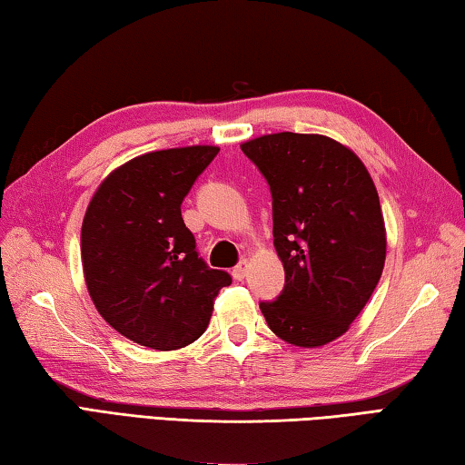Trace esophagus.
Masks as SVG:
<instances>
[{"label":"esophagus","mask_w":465,"mask_h":465,"mask_svg":"<svg viewBox=\"0 0 465 465\" xmlns=\"http://www.w3.org/2000/svg\"><path fill=\"white\" fill-rule=\"evenodd\" d=\"M247 273H249V262L247 259H242V262L232 270V278L237 282H242L247 278Z\"/></svg>","instance_id":"obj_1"}]
</instances>
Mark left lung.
I'll return each mask as SVG.
<instances>
[{
	"mask_svg": "<svg viewBox=\"0 0 465 465\" xmlns=\"http://www.w3.org/2000/svg\"><path fill=\"white\" fill-rule=\"evenodd\" d=\"M270 183L273 245L286 283L259 308L275 335L321 347L347 332L386 262L380 198L357 154L322 134L278 133L241 144Z\"/></svg>",
	"mask_w": 465,
	"mask_h": 465,
	"instance_id": "1",
	"label": "left lung"
}]
</instances>
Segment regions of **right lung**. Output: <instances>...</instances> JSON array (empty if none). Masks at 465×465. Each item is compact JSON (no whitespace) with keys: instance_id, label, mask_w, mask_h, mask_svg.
I'll use <instances>...</instances> for the list:
<instances>
[{"instance_id":"obj_1","label":"right lung","mask_w":465,"mask_h":465,"mask_svg":"<svg viewBox=\"0 0 465 465\" xmlns=\"http://www.w3.org/2000/svg\"><path fill=\"white\" fill-rule=\"evenodd\" d=\"M218 146L154 151L104 179L81 226V262L97 312L138 345L171 351L206 331L214 298L232 278L210 270L182 218Z\"/></svg>"}]
</instances>
